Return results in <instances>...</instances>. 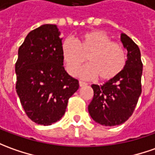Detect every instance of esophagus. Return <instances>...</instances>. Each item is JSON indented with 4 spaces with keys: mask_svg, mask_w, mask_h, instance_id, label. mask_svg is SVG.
Here are the masks:
<instances>
[{
    "mask_svg": "<svg viewBox=\"0 0 155 155\" xmlns=\"http://www.w3.org/2000/svg\"><path fill=\"white\" fill-rule=\"evenodd\" d=\"M79 85H80V86H86L87 84H86V82L80 81H79Z\"/></svg>",
    "mask_w": 155,
    "mask_h": 155,
    "instance_id": "1",
    "label": "esophagus"
}]
</instances>
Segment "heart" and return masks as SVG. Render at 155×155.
I'll return each mask as SVG.
<instances>
[{"label":"heart","mask_w":155,"mask_h":155,"mask_svg":"<svg viewBox=\"0 0 155 155\" xmlns=\"http://www.w3.org/2000/svg\"><path fill=\"white\" fill-rule=\"evenodd\" d=\"M62 55L66 69L75 75L86 60L88 64L80 71V76L94 78L101 81L113 80L121 73L126 64L124 47L112 42L107 34L91 30L82 34L77 42L66 39L62 43Z\"/></svg>","instance_id":"heart-1"}]
</instances>
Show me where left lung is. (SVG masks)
<instances>
[{
  "label": "left lung",
  "mask_w": 155,
  "mask_h": 155,
  "mask_svg": "<svg viewBox=\"0 0 155 155\" xmlns=\"http://www.w3.org/2000/svg\"><path fill=\"white\" fill-rule=\"evenodd\" d=\"M120 41L127 50V60L121 73L103 86L91 85L94 95L88 112L92 120L102 126H119L126 122L142 92L143 64L139 47L124 33L120 35Z\"/></svg>",
  "instance_id": "8db88e82"
}]
</instances>
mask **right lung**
<instances>
[{
	"instance_id": "1",
	"label": "right lung",
	"mask_w": 155,
	"mask_h": 155,
	"mask_svg": "<svg viewBox=\"0 0 155 155\" xmlns=\"http://www.w3.org/2000/svg\"><path fill=\"white\" fill-rule=\"evenodd\" d=\"M60 34L57 25H43L30 31L18 49L16 91L26 114L38 125L59 120L79 88L78 80L64 69Z\"/></svg>"
}]
</instances>
